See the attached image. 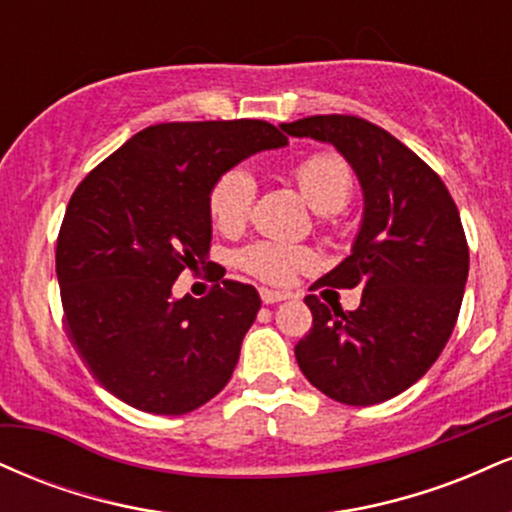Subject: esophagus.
<instances>
[{
    "mask_svg": "<svg viewBox=\"0 0 512 512\" xmlns=\"http://www.w3.org/2000/svg\"><path fill=\"white\" fill-rule=\"evenodd\" d=\"M260 298H262L264 305H272V303L286 301V298H289V293H284V291H272V289H262V291H260Z\"/></svg>",
    "mask_w": 512,
    "mask_h": 512,
    "instance_id": "34e87169",
    "label": "esophagus"
}]
</instances>
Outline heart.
Instances as JSON below:
<instances>
[{
  "mask_svg": "<svg viewBox=\"0 0 512 512\" xmlns=\"http://www.w3.org/2000/svg\"><path fill=\"white\" fill-rule=\"evenodd\" d=\"M293 180L305 202L320 214H337L349 204L354 192V175L342 156L320 151L303 158L293 168ZM257 195V182L250 170L231 168L216 178L209 190V214L221 233H236L248 223L252 202ZM238 264L245 272L267 281L286 284L293 274L305 272L315 264V252L305 245L257 240L238 252Z\"/></svg>",
  "mask_w": 512,
  "mask_h": 512,
  "instance_id": "1",
  "label": "heart"
}]
</instances>
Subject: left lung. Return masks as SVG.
Listing matches in <instances>:
<instances>
[{
    "label": "left lung",
    "mask_w": 512,
    "mask_h": 512,
    "mask_svg": "<svg viewBox=\"0 0 512 512\" xmlns=\"http://www.w3.org/2000/svg\"><path fill=\"white\" fill-rule=\"evenodd\" d=\"M281 129L332 144L363 190L351 255L313 284L361 286V305L344 313L305 296L313 327L296 344V361L334 402H385L436 363L455 330L469 272L460 211L414 151L363 117L313 115Z\"/></svg>",
    "instance_id": "1"
}]
</instances>
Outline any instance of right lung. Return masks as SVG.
I'll use <instances>...</instances> for the list:
<instances>
[{
    "instance_id": "add662e5",
    "label": "right lung",
    "mask_w": 512,
    "mask_h": 512,
    "mask_svg": "<svg viewBox=\"0 0 512 512\" xmlns=\"http://www.w3.org/2000/svg\"><path fill=\"white\" fill-rule=\"evenodd\" d=\"M289 139L262 120L146 127L81 180L57 238L69 337L105 390L178 416L231 380L260 310L250 284L173 298L182 269H209V190L219 175Z\"/></svg>"
}]
</instances>
